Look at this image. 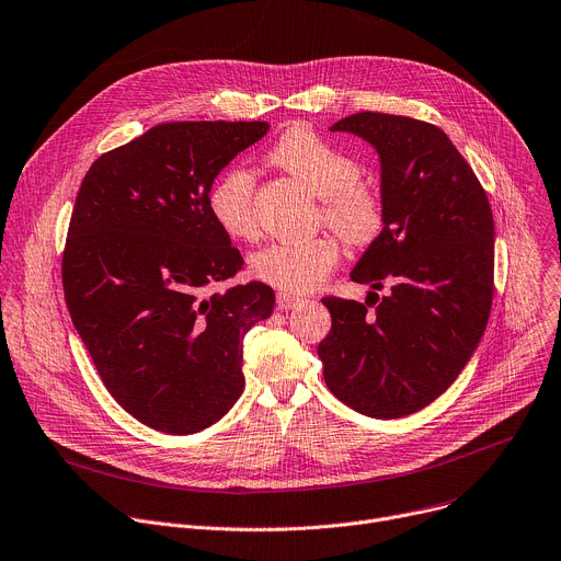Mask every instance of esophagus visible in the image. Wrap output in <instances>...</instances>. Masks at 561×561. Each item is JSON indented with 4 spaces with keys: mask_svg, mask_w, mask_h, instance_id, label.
I'll return each mask as SVG.
<instances>
[{
    "mask_svg": "<svg viewBox=\"0 0 561 561\" xmlns=\"http://www.w3.org/2000/svg\"><path fill=\"white\" fill-rule=\"evenodd\" d=\"M304 299L299 295H293V293H277V309L279 311H288V309H295L297 304H301Z\"/></svg>",
    "mask_w": 561,
    "mask_h": 561,
    "instance_id": "esophagus-1",
    "label": "esophagus"
}]
</instances>
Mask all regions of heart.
Returning <instances> with one entry per match:
<instances>
[{"mask_svg": "<svg viewBox=\"0 0 561 561\" xmlns=\"http://www.w3.org/2000/svg\"><path fill=\"white\" fill-rule=\"evenodd\" d=\"M268 159L322 198L324 224L346 243L365 245L380 234L385 206L378 190L358 179V161L311 127L295 125L284 131L271 147ZM208 210L226 234L254 237V174L243 165L221 172L208 192ZM337 260L340 248L331 237L273 241L250 254V273L275 288L304 293L320 286Z\"/></svg>", "mask_w": 561, "mask_h": 561, "instance_id": "heart-1", "label": "heart"}]
</instances>
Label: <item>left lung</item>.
<instances>
[{
  "instance_id": "obj_1",
  "label": "left lung",
  "mask_w": 561,
  "mask_h": 561,
  "mask_svg": "<svg viewBox=\"0 0 561 561\" xmlns=\"http://www.w3.org/2000/svg\"><path fill=\"white\" fill-rule=\"evenodd\" d=\"M331 131L380 157L385 226L351 271L367 301L324 297V382L371 419L410 416L463 371L485 331L494 290L492 210L468 161L436 125L360 112ZM389 280L390 295L375 293Z\"/></svg>"
}]
</instances>
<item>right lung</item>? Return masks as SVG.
<instances>
[{
  "mask_svg": "<svg viewBox=\"0 0 561 561\" xmlns=\"http://www.w3.org/2000/svg\"><path fill=\"white\" fill-rule=\"evenodd\" d=\"M268 123H163L87 172L62 254L73 327L127 414L165 434L217 423L243 391V335L275 307L262 282L206 297L243 257L208 210L217 174Z\"/></svg>",
  "mask_w": 561,
  "mask_h": 561,
  "instance_id": "obj_1",
  "label": "right lung"
}]
</instances>
